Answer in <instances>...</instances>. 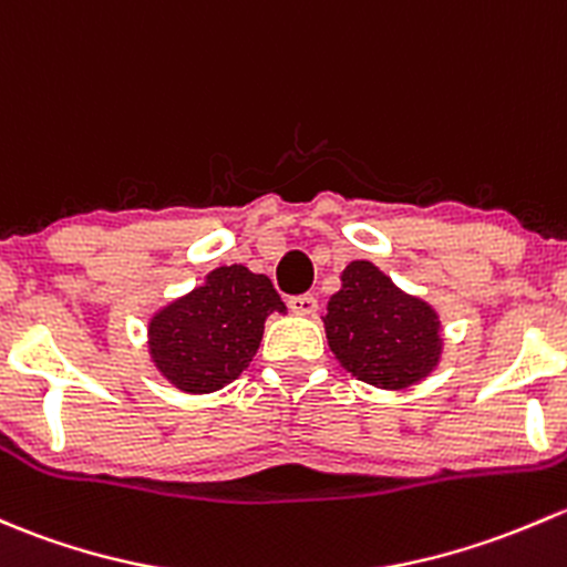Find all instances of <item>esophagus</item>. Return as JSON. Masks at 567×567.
<instances>
[{
	"label": "esophagus",
	"instance_id": "obj_1",
	"mask_svg": "<svg viewBox=\"0 0 567 567\" xmlns=\"http://www.w3.org/2000/svg\"><path fill=\"white\" fill-rule=\"evenodd\" d=\"M288 307L293 309L296 315H315L318 312V299L312 293H301V296H290Z\"/></svg>",
	"mask_w": 567,
	"mask_h": 567
}]
</instances>
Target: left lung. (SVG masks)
Returning <instances> with one entry per match:
<instances>
[{
  "label": "left lung",
  "mask_w": 567,
  "mask_h": 567,
  "mask_svg": "<svg viewBox=\"0 0 567 567\" xmlns=\"http://www.w3.org/2000/svg\"><path fill=\"white\" fill-rule=\"evenodd\" d=\"M323 323L339 363L378 389L421 383L443 353L437 312L402 293L369 260L344 268L342 288L331 296Z\"/></svg>",
  "instance_id": "8db88e82"
}]
</instances>
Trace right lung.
<instances>
[{
	"label": "right lung",
	"mask_w": 567,
	"mask_h": 567,
	"mask_svg": "<svg viewBox=\"0 0 567 567\" xmlns=\"http://www.w3.org/2000/svg\"><path fill=\"white\" fill-rule=\"evenodd\" d=\"M271 312H285L271 279L247 266H219L148 320V353L178 391H219L255 359Z\"/></svg>",
	"instance_id": "right-lung-1"
}]
</instances>
